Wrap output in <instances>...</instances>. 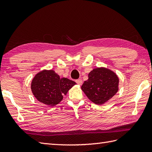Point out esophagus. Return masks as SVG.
Listing matches in <instances>:
<instances>
[{
  "mask_svg": "<svg viewBox=\"0 0 152 152\" xmlns=\"http://www.w3.org/2000/svg\"><path fill=\"white\" fill-rule=\"evenodd\" d=\"M76 82L77 84H78L79 86H81L82 84V80L81 79H78L76 80Z\"/></svg>",
  "mask_w": 152,
  "mask_h": 152,
  "instance_id": "esophagus-1",
  "label": "esophagus"
}]
</instances>
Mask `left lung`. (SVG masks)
Listing matches in <instances>:
<instances>
[{
    "label": "left lung",
    "mask_w": 152,
    "mask_h": 152,
    "mask_svg": "<svg viewBox=\"0 0 152 152\" xmlns=\"http://www.w3.org/2000/svg\"><path fill=\"white\" fill-rule=\"evenodd\" d=\"M118 76L105 68H95L88 74V80L82 86V90L92 102L102 105L117 94L118 90Z\"/></svg>",
    "instance_id": "left-lung-1"
}]
</instances>
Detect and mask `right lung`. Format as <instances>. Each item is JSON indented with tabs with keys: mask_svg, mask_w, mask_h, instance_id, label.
I'll use <instances>...</instances> for the list:
<instances>
[{
	"mask_svg": "<svg viewBox=\"0 0 152 152\" xmlns=\"http://www.w3.org/2000/svg\"><path fill=\"white\" fill-rule=\"evenodd\" d=\"M76 84L66 78H61L54 70H44L32 80L31 88L35 98L45 105L53 107L60 103L63 95Z\"/></svg>",
	"mask_w": 152,
	"mask_h": 152,
	"instance_id": "1",
	"label": "right lung"
}]
</instances>
